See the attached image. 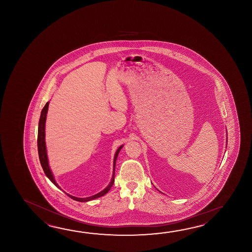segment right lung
<instances>
[{"label": "right lung", "instance_id": "right-lung-1", "mask_svg": "<svg viewBox=\"0 0 252 252\" xmlns=\"http://www.w3.org/2000/svg\"><path fill=\"white\" fill-rule=\"evenodd\" d=\"M48 102H47L45 104V106L43 107L42 111H41V114H40V118H39V122H38V157H39V161H40V164L42 166L43 170L45 172L46 176L50 179V181L53 183L55 186H57L58 188H59V185L56 183L55 179H54L53 175L50 171V168L48 166V156H47V150H46V143H45V124H46V118H47V113H48ZM123 146H121L119 148L116 153H115V157H114V167H115V163H116V159H117V157H118L119 152L120 150H122ZM113 183H114V172H113V178H112V181L109 184L107 188H105L104 190H102V192H100L97 194H94L93 196L90 197H86V198H78V197H75L73 195H70L68 193H66L70 198L74 199L75 201H78V202H87V201H90V200H94V199L98 198L100 196L104 195L105 193L109 192V190L111 189V188L113 187Z\"/></svg>", "mask_w": 252, "mask_h": 252}]
</instances>
